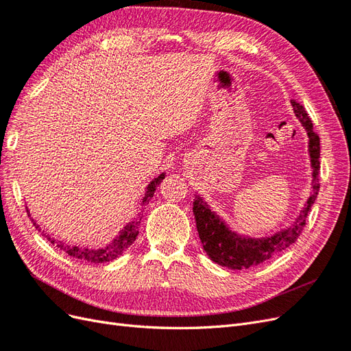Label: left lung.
<instances>
[{
    "label": "left lung",
    "instance_id": "8db88e82",
    "mask_svg": "<svg viewBox=\"0 0 351 351\" xmlns=\"http://www.w3.org/2000/svg\"><path fill=\"white\" fill-rule=\"evenodd\" d=\"M291 105L294 108L295 117L300 120V123L307 132V136H309V155L311 164L313 168L312 193L291 227L277 232L275 236L262 239H249L236 234L234 231H231L224 224V221L219 219L215 212L210 210V208L206 205V202H204V199L199 195H195L193 215L196 219L199 239L202 244H204V249L210 258V261H214L215 263L221 265V267H226L230 269H247L250 267H256V265L272 258L274 254L290 247L291 244L299 239L306 226L307 214H309L312 205L315 204V199L317 196V192H319L321 186V143L319 136L313 132L312 120L303 108V105H300L295 99L291 101Z\"/></svg>",
    "mask_w": 351,
    "mask_h": 351
}]
</instances>
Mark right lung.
<instances>
[{
  "mask_svg": "<svg viewBox=\"0 0 351 351\" xmlns=\"http://www.w3.org/2000/svg\"><path fill=\"white\" fill-rule=\"evenodd\" d=\"M165 177V174H159L154 182L147 186L146 189V195L143 197V205L149 204V199L154 196L155 190H156V186L162 182ZM27 210V209H26ZM27 215L30 217L29 210H27ZM32 222H34V226L40 231L39 226L35 222V219L30 217ZM139 224L141 221H132L129 222L124 227V230L120 232V236L117 237L111 244H108V246L105 247H99V249H86V247H79V246H70V244H66L62 243L60 240H56L52 239L49 234H47V232L42 231V236H45L48 239V241H51L54 246H57L60 250L69 253L70 256L76 258L82 262H88V263H104V262H110V261H114L115 258H119L120 254L130 246V244L136 240L137 234H139Z\"/></svg>",
  "mask_w": 351,
  "mask_h": 351,
  "instance_id": "1",
  "label": "right lung"
}]
</instances>
